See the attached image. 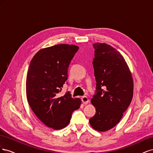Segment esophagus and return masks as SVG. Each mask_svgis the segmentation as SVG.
Here are the masks:
<instances>
[{"label":"esophagus","mask_w":153,"mask_h":153,"mask_svg":"<svg viewBox=\"0 0 153 153\" xmlns=\"http://www.w3.org/2000/svg\"><path fill=\"white\" fill-rule=\"evenodd\" d=\"M82 101L83 103L85 104V105H87L88 103H89V98H88L87 96H83L82 98Z\"/></svg>","instance_id":"obj_1"}]
</instances>
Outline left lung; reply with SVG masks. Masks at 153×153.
<instances>
[{
	"label": "left lung",
	"mask_w": 153,
	"mask_h": 153,
	"mask_svg": "<svg viewBox=\"0 0 153 153\" xmlns=\"http://www.w3.org/2000/svg\"><path fill=\"white\" fill-rule=\"evenodd\" d=\"M92 45L97 91L91 103L96 113L89 123L95 130L103 132L116 126L131 103L133 80L127 62L116 49L106 43Z\"/></svg>",
	"instance_id": "1"
}]
</instances>
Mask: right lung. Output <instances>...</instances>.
<instances>
[{"mask_svg":"<svg viewBox=\"0 0 153 153\" xmlns=\"http://www.w3.org/2000/svg\"><path fill=\"white\" fill-rule=\"evenodd\" d=\"M79 47L60 44L39 50L29 64L26 80V95L32 110L46 126L61 129L70 121L71 114L80 108V98L69 92L59 93L68 78V69Z\"/></svg>","mask_w":153,"mask_h":153,"instance_id":"1","label":"right lung"}]
</instances>
